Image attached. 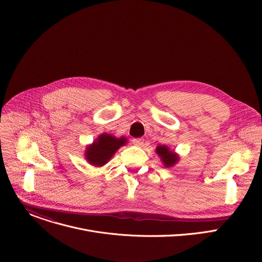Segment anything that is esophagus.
<instances>
[{"label": "esophagus", "instance_id": "34e87169", "mask_svg": "<svg viewBox=\"0 0 262 262\" xmlns=\"http://www.w3.org/2000/svg\"><path fill=\"white\" fill-rule=\"evenodd\" d=\"M133 143L139 147H142L144 145V139L142 138H136L133 140Z\"/></svg>", "mask_w": 262, "mask_h": 262}]
</instances>
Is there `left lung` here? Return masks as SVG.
I'll use <instances>...</instances> for the list:
<instances>
[{"label": "left lung", "mask_w": 262, "mask_h": 262, "mask_svg": "<svg viewBox=\"0 0 262 262\" xmlns=\"http://www.w3.org/2000/svg\"><path fill=\"white\" fill-rule=\"evenodd\" d=\"M157 154L161 157V159L166 167H171L178 161L177 156L174 155L172 151H170L167 146H162V145L158 146Z\"/></svg>", "instance_id": "left-lung-1"}]
</instances>
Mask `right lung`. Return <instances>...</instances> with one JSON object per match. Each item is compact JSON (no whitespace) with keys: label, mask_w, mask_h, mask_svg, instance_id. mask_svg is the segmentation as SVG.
<instances>
[{"label":"right lung","mask_w":262,"mask_h":262,"mask_svg":"<svg viewBox=\"0 0 262 262\" xmlns=\"http://www.w3.org/2000/svg\"><path fill=\"white\" fill-rule=\"evenodd\" d=\"M125 142L126 139L124 137L117 139L107 134H102L87 148L86 159L93 166H103L113 157L117 149L125 144Z\"/></svg>","instance_id":"1"}]
</instances>
